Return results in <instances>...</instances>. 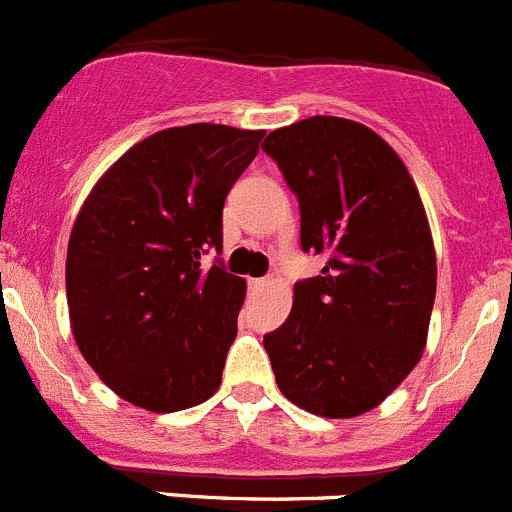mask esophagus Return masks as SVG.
Segmentation results:
<instances>
[{
    "mask_svg": "<svg viewBox=\"0 0 512 512\" xmlns=\"http://www.w3.org/2000/svg\"><path fill=\"white\" fill-rule=\"evenodd\" d=\"M274 284V279H251V289L253 291H261V289H266V286H271Z\"/></svg>",
    "mask_w": 512,
    "mask_h": 512,
    "instance_id": "1",
    "label": "esophagus"
}]
</instances>
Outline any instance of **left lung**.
<instances>
[{
	"mask_svg": "<svg viewBox=\"0 0 512 512\" xmlns=\"http://www.w3.org/2000/svg\"><path fill=\"white\" fill-rule=\"evenodd\" d=\"M261 148L299 198L301 248L329 256L264 337L276 384L311 415L359 417L425 352L437 259L420 191L392 145L347 118L299 120Z\"/></svg>",
	"mask_w": 512,
	"mask_h": 512,
	"instance_id": "1",
	"label": "left lung"
}]
</instances>
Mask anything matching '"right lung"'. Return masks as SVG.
<instances>
[{
	"label": "right lung",
	"mask_w": 512,
	"mask_h": 512,
	"mask_svg": "<svg viewBox=\"0 0 512 512\" xmlns=\"http://www.w3.org/2000/svg\"><path fill=\"white\" fill-rule=\"evenodd\" d=\"M264 130H160L97 180L67 243L77 349L118 397L148 412L196 407L221 387L246 281L203 266L223 246V201Z\"/></svg>",
	"instance_id": "add662e5"
}]
</instances>
